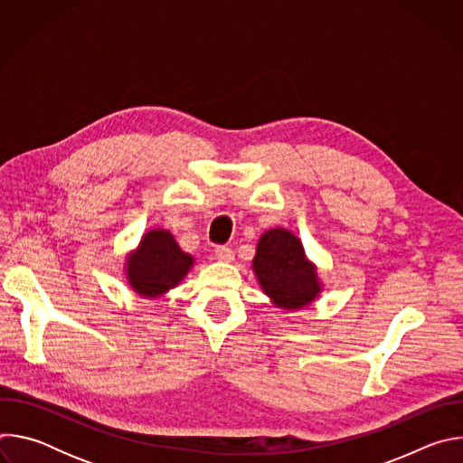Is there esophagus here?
Instances as JSON below:
<instances>
[{"mask_svg": "<svg viewBox=\"0 0 463 463\" xmlns=\"http://www.w3.org/2000/svg\"><path fill=\"white\" fill-rule=\"evenodd\" d=\"M214 254H216V258L222 260V261H232V260H234L232 249H231V247H225V245L216 247V249H214Z\"/></svg>", "mask_w": 463, "mask_h": 463, "instance_id": "34e87169", "label": "esophagus"}]
</instances>
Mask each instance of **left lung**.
Segmentation results:
<instances>
[{
  "mask_svg": "<svg viewBox=\"0 0 463 463\" xmlns=\"http://www.w3.org/2000/svg\"><path fill=\"white\" fill-rule=\"evenodd\" d=\"M261 289L280 307L307 306L320 291L317 273L304 256L300 240L284 229L261 234L252 260Z\"/></svg>",
  "mask_w": 463,
  "mask_h": 463,
  "instance_id": "1",
  "label": "left lung"
}]
</instances>
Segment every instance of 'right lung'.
I'll return each mask as SVG.
<instances>
[{"label":"right lung","instance_id":"right-lung-1","mask_svg":"<svg viewBox=\"0 0 463 463\" xmlns=\"http://www.w3.org/2000/svg\"><path fill=\"white\" fill-rule=\"evenodd\" d=\"M192 261V256L179 249L170 232L150 231L137 252L128 260V280L137 293L156 297L179 284Z\"/></svg>","mask_w":463,"mask_h":463}]
</instances>
